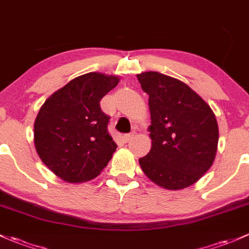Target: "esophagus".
<instances>
[{
	"instance_id": "34e87169",
	"label": "esophagus",
	"mask_w": 249,
	"mask_h": 249,
	"mask_svg": "<svg viewBox=\"0 0 249 249\" xmlns=\"http://www.w3.org/2000/svg\"><path fill=\"white\" fill-rule=\"evenodd\" d=\"M134 136H135V133H130V134H125V135L122 136V139H124V142H128V141L132 140V139L134 138Z\"/></svg>"
}]
</instances>
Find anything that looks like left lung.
Instances as JSON below:
<instances>
[{
    "label": "left lung",
    "instance_id": "obj_1",
    "mask_svg": "<svg viewBox=\"0 0 249 249\" xmlns=\"http://www.w3.org/2000/svg\"><path fill=\"white\" fill-rule=\"evenodd\" d=\"M148 95L151 151L139 159L157 185L181 190L192 185L215 160L218 125L209 104L177 78L148 71L136 74Z\"/></svg>",
    "mask_w": 249,
    "mask_h": 249
}]
</instances>
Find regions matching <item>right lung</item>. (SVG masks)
I'll use <instances>...</instances> for the list:
<instances>
[{
  "instance_id": "obj_1",
  "label": "right lung",
  "mask_w": 249,
  "mask_h": 249,
  "mask_svg": "<svg viewBox=\"0 0 249 249\" xmlns=\"http://www.w3.org/2000/svg\"><path fill=\"white\" fill-rule=\"evenodd\" d=\"M117 76L90 72L50 96L34 122V145L41 161L63 180L83 183L97 177L116 143L100 102L119 84Z\"/></svg>"
}]
</instances>
